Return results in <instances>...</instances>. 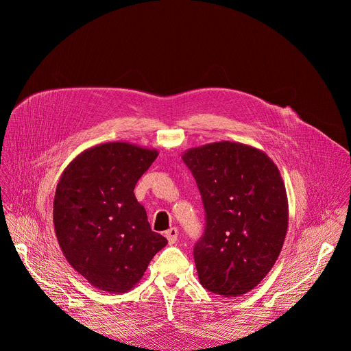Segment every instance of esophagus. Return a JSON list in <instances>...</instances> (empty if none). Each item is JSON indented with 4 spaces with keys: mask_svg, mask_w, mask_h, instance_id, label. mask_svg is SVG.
<instances>
[{
    "mask_svg": "<svg viewBox=\"0 0 351 351\" xmlns=\"http://www.w3.org/2000/svg\"><path fill=\"white\" fill-rule=\"evenodd\" d=\"M166 238H167V241H169L170 245H174V243L177 242V238H178V230H177L176 227L167 230V231H166Z\"/></svg>",
    "mask_w": 351,
    "mask_h": 351,
    "instance_id": "obj_1",
    "label": "esophagus"
}]
</instances>
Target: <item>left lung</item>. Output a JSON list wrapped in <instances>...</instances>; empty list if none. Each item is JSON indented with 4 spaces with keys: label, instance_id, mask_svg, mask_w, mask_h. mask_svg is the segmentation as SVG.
<instances>
[{
    "label": "left lung",
    "instance_id": "obj_1",
    "mask_svg": "<svg viewBox=\"0 0 351 351\" xmlns=\"http://www.w3.org/2000/svg\"><path fill=\"white\" fill-rule=\"evenodd\" d=\"M205 209L193 255L200 284L224 298L242 296L271 270L288 231V197L274 162L255 147L216 142L189 149Z\"/></svg>",
    "mask_w": 351,
    "mask_h": 351
}]
</instances>
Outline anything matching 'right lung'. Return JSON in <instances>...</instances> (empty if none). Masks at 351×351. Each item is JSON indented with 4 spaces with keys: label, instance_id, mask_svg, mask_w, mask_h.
<instances>
[{
    "label": "right lung",
    "instance_id": "right-lung-1",
    "mask_svg": "<svg viewBox=\"0 0 351 351\" xmlns=\"http://www.w3.org/2000/svg\"><path fill=\"white\" fill-rule=\"evenodd\" d=\"M158 151L102 143L63 170L53 199V228L67 262L95 288L125 293L167 239L151 231L134 189Z\"/></svg>",
    "mask_w": 351,
    "mask_h": 351
}]
</instances>
